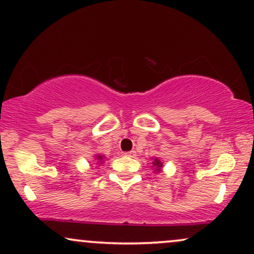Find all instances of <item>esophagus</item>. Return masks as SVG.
Listing matches in <instances>:
<instances>
[{
    "label": "esophagus",
    "instance_id": "34e87169",
    "mask_svg": "<svg viewBox=\"0 0 254 254\" xmlns=\"http://www.w3.org/2000/svg\"><path fill=\"white\" fill-rule=\"evenodd\" d=\"M124 155L127 156V157H134V156H136V151H134V150L127 151V152H125Z\"/></svg>",
    "mask_w": 254,
    "mask_h": 254
}]
</instances>
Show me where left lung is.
<instances>
[{"instance_id": "8db88e82", "label": "left lung", "mask_w": 254, "mask_h": 254, "mask_svg": "<svg viewBox=\"0 0 254 254\" xmlns=\"http://www.w3.org/2000/svg\"><path fill=\"white\" fill-rule=\"evenodd\" d=\"M152 166L155 168L156 172H160V169L163 168V163L158 158H155V160L152 162Z\"/></svg>"}]
</instances>
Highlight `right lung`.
<instances>
[{
    "mask_svg": "<svg viewBox=\"0 0 254 254\" xmlns=\"http://www.w3.org/2000/svg\"><path fill=\"white\" fill-rule=\"evenodd\" d=\"M96 159L99 160V162H101V163H103V156L97 155V156H96Z\"/></svg>",
    "mask_w": 254,
    "mask_h": 254,
    "instance_id": "right-lung-1",
    "label": "right lung"
}]
</instances>
